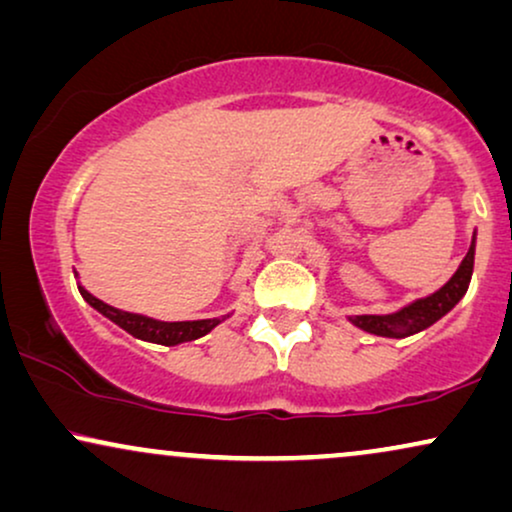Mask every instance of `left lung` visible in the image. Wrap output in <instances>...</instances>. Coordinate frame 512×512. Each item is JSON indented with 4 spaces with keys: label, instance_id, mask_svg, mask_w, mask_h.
I'll use <instances>...</instances> for the list:
<instances>
[{
    "label": "left lung",
    "instance_id": "8db88e82",
    "mask_svg": "<svg viewBox=\"0 0 512 512\" xmlns=\"http://www.w3.org/2000/svg\"><path fill=\"white\" fill-rule=\"evenodd\" d=\"M472 264H475V236H472L470 250L465 252L461 267L456 269V274L451 276L437 293L423 297V300L411 302L409 307L399 309V312L394 314L349 316V321H352L354 326H359L361 331L383 335V338H406V335L425 331L432 323L442 319L446 312H451L454 304L465 295V290L470 286Z\"/></svg>",
    "mask_w": 512,
    "mask_h": 512
}]
</instances>
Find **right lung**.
<instances>
[{
    "label": "right lung",
    "mask_w": 512,
    "mask_h": 512,
    "mask_svg": "<svg viewBox=\"0 0 512 512\" xmlns=\"http://www.w3.org/2000/svg\"><path fill=\"white\" fill-rule=\"evenodd\" d=\"M80 288V295L87 300L96 312H101L106 319H111L113 323H118L122 331H127L129 335H134V338L139 340H146V342H155V345H165V347H172V345H179V342H189V340H196V338H203L205 333H210L212 328L217 326L219 319H203V321H155V319H148V316H141V314H129V312H122V309H115L111 304L101 302L99 297H94L92 293H87L82 286Z\"/></svg>",
    "instance_id": "obj_1"
}]
</instances>
